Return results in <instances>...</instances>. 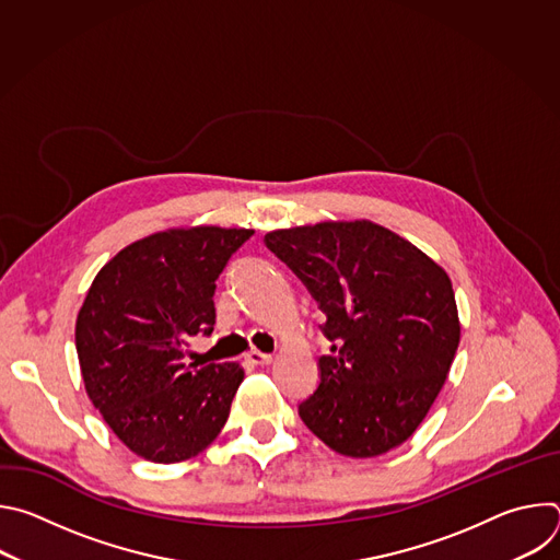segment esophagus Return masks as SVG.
I'll list each match as a JSON object with an SVG mask.
<instances>
[{
	"mask_svg": "<svg viewBox=\"0 0 560 560\" xmlns=\"http://www.w3.org/2000/svg\"><path fill=\"white\" fill-rule=\"evenodd\" d=\"M246 359H248V363H253V365H270V363H272V354H266V352H259V350H250V352L246 354Z\"/></svg>",
	"mask_w": 560,
	"mask_h": 560,
	"instance_id": "obj_1",
	"label": "esophagus"
}]
</instances>
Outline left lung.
Here are the masks:
<instances>
[{
  "label": "left lung",
  "mask_w": 560,
  "mask_h": 560,
  "mask_svg": "<svg viewBox=\"0 0 560 560\" xmlns=\"http://www.w3.org/2000/svg\"><path fill=\"white\" fill-rule=\"evenodd\" d=\"M266 246L303 281L332 343L299 404L307 430L368 458L408 441L454 361L460 326L452 281L406 238L370 221L275 230Z\"/></svg>",
  "instance_id": "obj_1"
}]
</instances>
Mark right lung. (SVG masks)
Returning <instances> with one entry per match:
<instances>
[{"label": "right lung", "instance_id": "obj_1", "mask_svg": "<svg viewBox=\"0 0 560 560\" xmlns=\"http://www.w3.org/2000/svg\"><path fill=\"white\" fill-rule=\"evenodd\" d=\"M255 230L179 228L115 255L79 310L74 343L86 392L135 454L179 463L206 450L244 381L238 363H186L214 330L217 279Z\"/></svg>", "mask_w": 560, "mask_h": 560}]
</instances>
